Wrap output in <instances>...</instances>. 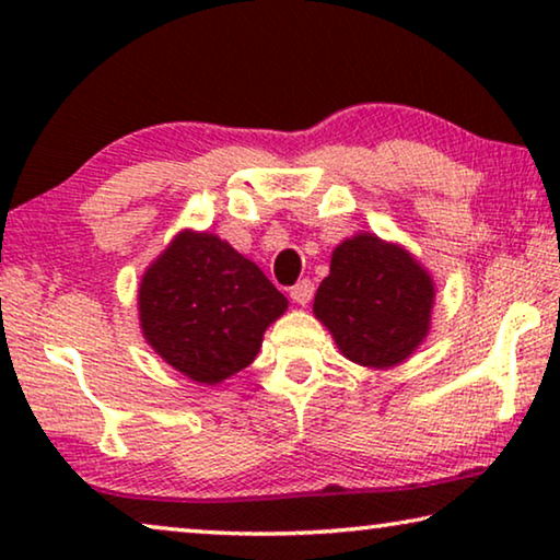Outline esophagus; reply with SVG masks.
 Listing matches in <instances>:
<instances>
[{
	"label": "esophagus",
	"instance_id": "34e87169",
	"mask_svg": "<svg viewBox=\"0 0 560 560\" xmlns=\"http://www.w3.org/2000/svg\"><path fill=\"white\" fill-rule=\"evenodd\" d=\"M313 293H315L313 282L311 280H300V282H295L293 288H290V300H293V303H298V305H307L313 300Z\"/></svg>",
	"mask_w": 560,
	"mask_h": 560
}]
</instances>
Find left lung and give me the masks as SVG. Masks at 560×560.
Returning a JSON list of instances; mask_svg holds the SVG:
<instances>
[{
    "mask_svg": "<svg viewBox=\"0 0 560 560\" xmlns=\"http://www.w3.org/2000/svg\"><path fill=\"white\" fill-rule=\"evenodd\" d=\"M434 280L409 249L371 232L340 242L313 313L348 361L392 369L409 359L432 326Z\"/></svg>",
    "mask_w": 560,
    "mask_h": 560,
    "instance_id": "obj_1",
    "label": "left lung"
}]
</instances>
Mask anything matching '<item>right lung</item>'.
I'll return each instance as SVG.
<instances>
[{"label": "right lung", "instance_id": "add662e5", "mask_svg": "<svg viewBox=\"0 0 560 560\" xmlns=\"http://www.w3.org/2000/svg\"><path fill=\"white\" fill-rule=\"evenodd\" d=\"M285 311L288 298L260 267L212 232L182 230L139 285L145 343L201 386L247 369Z\"/></svg>", "mask_w": 560, "mask_h": 560}]
</instances>
